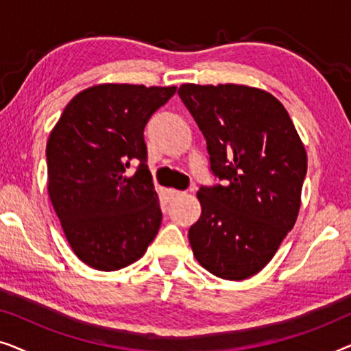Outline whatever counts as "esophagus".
Listing matches in <instances>:
<instances>
[{"label": "esophagus", "instance_id": "1", "mask_svg": "<svg viewBox=\"0 0 351 351\" xmlns=\"http://www.w3.org/2000/svg\"><path fill=\"white\" fill-rule=\"evenodd\" d=\"M167 195H169V198H171V199H174V198H179V196L184 195V191H179V190H174V189H169V190H167Z\"/></svg>", "mask_w": 351, "mask_h": 351}]
</instances>
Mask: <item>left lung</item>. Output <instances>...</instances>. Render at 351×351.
<instances>
[{
  "mask_svg": "<svg viewBox=\"0 0 351 351\" xmlns=\"http://www.w3.org/2000/svg\"><path fill=\"white\" fill-rule=\"evenodd\" d=\"M208 143L222 185L201 186V215L189 230L191 251L213 275L241 281L262 270L294 227L306 152L280 100L244 84L179 88Z\"/></svg>",
  "mask_w": 351,
  "mask_h": 351,
  "instance_id": "obj_1",
  "label": "left lung"
}]
</instances>
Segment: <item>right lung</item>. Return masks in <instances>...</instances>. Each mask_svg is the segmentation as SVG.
<instances>
[{
    "label": "right lung",
    "mask_w": 351,
    "mask_h": 351,
    "mask_svg": "<svg viewBox=\"0 0 351 351\" xmlns=\"http://www.w3.org/2000/svg\"><path fill=\"white\" fill-rule=\"evenodd\" d=\"M176 86L104 83L70 100L46 143L47 193L76 257L100 271L138 261L161 225L143 129ZM134 160L138 171L128 176Z\"/></svg>",
    "instance_id": "add662e5"
}]
</instances>
